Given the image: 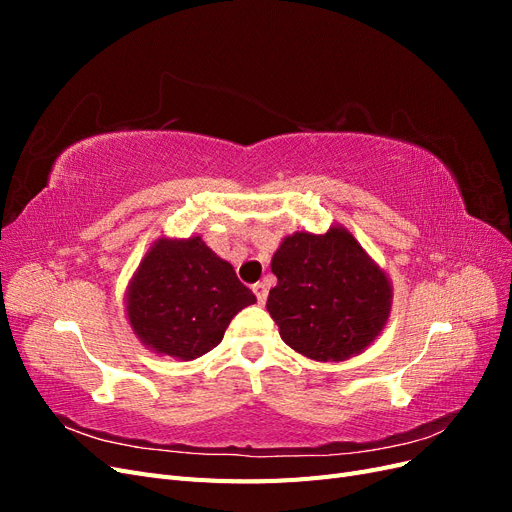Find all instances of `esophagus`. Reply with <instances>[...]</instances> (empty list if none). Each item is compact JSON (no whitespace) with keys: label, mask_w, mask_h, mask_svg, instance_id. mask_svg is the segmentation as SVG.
<instances>
[{"label":"esophagus","mask_w":512,"mask_h":512,"mask_svg":"<svg viewBox=\"0 0 512 512\" xmlns=\"http://www.w3.org/2000/svg\"><path fill=\"white\" fill-rule=\"evenodd\" d=\"M252 290H254V294H256V299H258V303H260V305L267 301V294H269V290H267V284L258 282V284H254V286H252Z\"/></svg>","instance_id":"34e87169"}]
</instances>
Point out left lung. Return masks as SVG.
<instances>
[{
  "mask_svg": "<svg viewBox=\"0 0 512 512\" xmlns=\"http://www.w3.org/2000/svg\"><path fill=\"white\" fill-rule=\"evenodd\" d=\"M267 309L284 342L307 359L339 363L365 352L391 316L393 284L352 232H292L271 258Z\"/></svg>",
  "mask_w": 512,
  "mask_h": 512,
  "instance_id": "8db88e82",
  "label": "left lung"
}]
</instances>
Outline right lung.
Wrapping results in <instances>:
<instances>
[{
    "label": "right lung",
    "instance_id": "right-lung-1",
    "mask_svg": "<svg viewBox=\"0 0 512 512\" xmlns=\"http://www.w3.org/2000/svg\"><path fill=\"white\" fill-rule=\"evenodd\" d=\"M123 301L130 329L145 348L194 361L222 342L230 320L256 297L203 237L164 235L136 267Z\"/></svg>",
    "mask_w": 512,
    "mask_h": 512
}]
</instances>
